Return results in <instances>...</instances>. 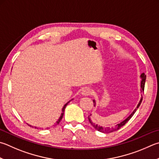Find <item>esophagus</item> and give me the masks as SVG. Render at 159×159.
Masks as SVG:
<instances>
[{
  "label": "esophagus",
  "instance_id": "34e87169",
  "mask_svg": "<svg viewBox=\"0 0 159 159\" xmlns=\"http://www.w3.org/2000/svg\"><path fill=\"white\" fill-rule=\"evenodd\" d=\"M81 94L83 95V96H88L91 94V89L89 88H85L83 89Z\"/></svg>",
  "mask_w": 159,
  "mask_h": 159
}]
</instances>
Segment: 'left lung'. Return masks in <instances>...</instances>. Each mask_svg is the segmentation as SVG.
Instances as JSON below:
<instances>
[{"label":"left lung","mask_w":159,"mask_h":159,"mask_svg":"<svg viewBox=\"0 0 159 159\" xmlns=\"http://www.w3.org/2000/svg\"><path fill=\"white\" fill-rule=\"evenodd\" d=\"M140 78L142 79V80H141V84H140V88H141V92H143V93H144V89H145V80H146V75L143 73L142 74L140 75ZM142 100H143V97H141V99L140 100L139 103H138V104L137 106V107L135 108V110L134 111H133L132 113L129 115V116L126 118V120H125L123 121V122H122L120 124H118V125H117L116 126H115V127H103V126H101L99 125H95L94 123L92 122V121L90 120V117H89V116H88V120L89 121V122H90L91 125H92V126L95 129H97V131H99L100 132H102V133H111V132H113V131H117L118 129H120L121 127H122V126L125 125V124L128 122V121L131 119V118L133 117V115H134V113L135 112V111H137V109L138 108V107H139L141 102H142ZM93 102H94V106H96V102H95V100H93Z\"/></svg>","instance_id":"1"}]
</instances>
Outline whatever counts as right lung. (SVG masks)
I'll return each instance as SVG.
<instances>
[{
  "label": "right lung",
  "mask_w": 159,
  "mask_h": 159,
  "mask_svg": "<svg viewBox=\"0 0 159 159\" xmlns=\"http://www.w3.org/2000/svg\"><path fill=\"white\" fill-rule=\"evenodd\" d=\"M69 102H67V103H66V104L64 106V107L62 108V113H61V115H60V117H59L58 120H57V122H56V125H58V124L60 123V121H61V120L62 119L63 115H64V112H65V108H66V106H67V105L68 103H69ZM28 125V126H32V127H33V126H31V125ZM34 128H37V127H36V126H35V127H34ZM47 129H48V128H47Z\"/></svg>",
  "instance_id": "obj_1"
}]
</instances>
